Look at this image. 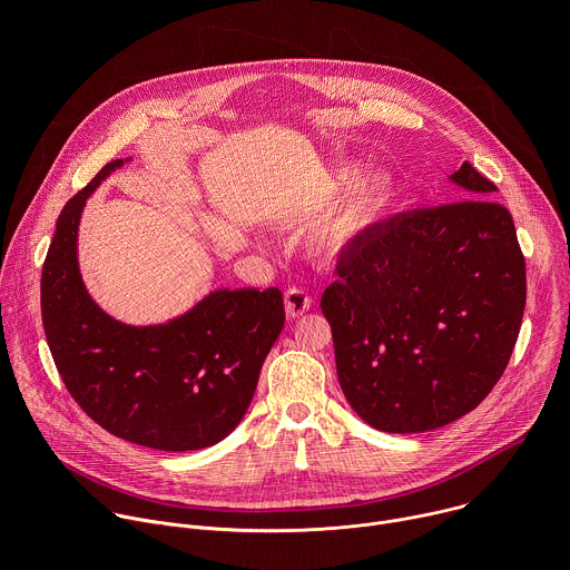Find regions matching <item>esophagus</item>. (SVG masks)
I'll return each mask as SVG.
<instances>
[{"instance_id":"1","label":"esophagus","mask_w":570,"mask_h":570,"mask_svg":"<svg viewBox=\"0 0 570 570\" xmlns=\"http://www.w3.org/2000/svg\"><path fill=\"white\" fill-rule=\"evenodd\" d=\"M284 304H286L288 317H299V315H304V313L311 308L313 297H311L304 288L291 286V288L284 293Z\"/></svg>"}]
</instances>
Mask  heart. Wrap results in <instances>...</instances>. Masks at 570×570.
<instances>
[{
	"mask_svg": "<svg viewBox=\"0 0 570 570\" xmlns=\"http://www.w3.org/2000/svg\"><path fill=\"white\" fill-rule=\"evenodd\" d=\"M350 176V174H345ZM385 187L381 180H365L361 183L352 196L343 203V207L330 218L324 220L315 232V246L327 253H341L347 243L374 218L379 205L383 203Z\"/></svg>",
	"mask_w": 570,
	"mask_h": 570,
	"instance_id": "1",
	"label": "heart"
}]
</instances>
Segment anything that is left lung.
<instances>
[{
  "label": "left lung",
  "mask_w": 570,
  "mask_h": 570,
  "mask_svg": "<svg viewBox=\"0 0 570 570\" xmlns=\"http://www.w3.org/2000/svg\"><path fill=\"white\" fill-rule=\"evenodd\" d=\"M453 200L358 234L320 308L352 409L385 433L433 431L503 376L525 308V259L497 185L469 161Z\"/></svg>",
  "instance_id": "8db88e82"
}]
</instances>
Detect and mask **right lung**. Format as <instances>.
Segmentation results:
<instances>
[{
  "mask_svg": "<svg viewBox=\"0 0 570 570\" xmlns=\"http://www.w3.org/2000/svg\"><path fill=\"white\" fill-rule=\"evenodd\" d=\"M121 165H106L56 220L40 284L47 343L65 387L101 429L159 451L205 449L246 415L284 330V297L279 288L216 291L157 327L106 315L80 279L76 234L86 198Z\"/></svg>",
  "mask_w": 570,
  "mask_h": 570,
  "instance_id": "right-lung-1",
  "label": "right lung"
}]
</instances>
